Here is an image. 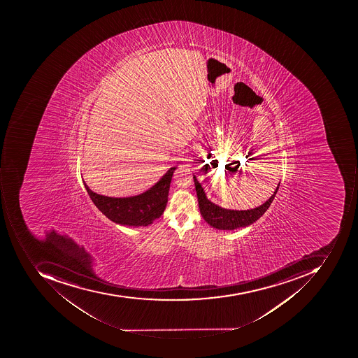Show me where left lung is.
<instances>
[{"label": "left lung", "mask_w": 358, "mask_h": 358, "mask_svg": "<svg viewBox=\"0 0 358 358\" xmlns=\"http://www.w3.org/2000/svg\"><path fill=\"white\" fill-rule=\"evenodd\" d=\"M194 180L196 196H198L199 208H200L202 217L210 226L220 230L236 229L241 227L250 226L252 222L259 220L264 215V212L271 206L274 196L280 187V182H278L275 192L270 196L269 200H266L264 204L257 208L246 210H227V208H220L208 200L203 188L201 187V185L196 180L194 176Z\"/></svg>", "instance_id": "obj_1"}]
</instances>
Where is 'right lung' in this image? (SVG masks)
Segmentation results:
<instances>
[{"label": "right lung", "mask_w": 358, "mask_h": 358, "mask_svg": "<svg viewBox=\"0 0 358 358\" xmlns=\"http://www.w3.org/2000/svg\"><path fill=\"white\" fill-rule=\"evenodd\" d=\"M176 166L169 169L162 180L148 192L128 198H110L89 189L84 182L94 206L112 222L124 226H148L159 218L168 203L171 180Z\"/></svg>", "instance_id": "add662e5"}]
</instances>
